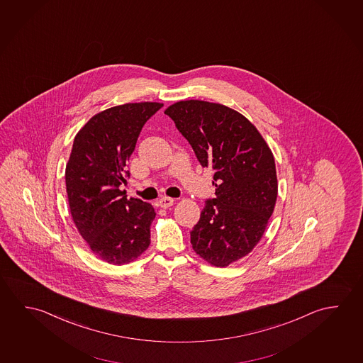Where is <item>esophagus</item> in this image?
Wrapping results in <instances>:
<instances>
[{"instance_id":"esophagus-1","label":"esophagus","mask_w":363,"mask_h":363,"mask_svg":"<svg viewBox=\"0 0 363 363\" xmlns=\"http://www.w3.org/2000/svg\"><path fill=\"white\" fill-rule=\"evenodd\" d=\"M172 204H174V199L170 197H162L159 201V206L161 208H169V207H172Z\"/></svg>"}]
</instances>
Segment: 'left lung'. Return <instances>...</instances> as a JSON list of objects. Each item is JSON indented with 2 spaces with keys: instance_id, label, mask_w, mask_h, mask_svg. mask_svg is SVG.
Wrapping results in <instances>:
<instances>
[{
  "instance_id": "1",
  "label": "left lung",
  "mask_w": 363,
  "mask_h": 363,
  "mask_svg": "<svg viewBox=\"0 0 363 363\" xmlns=\"http://www.w3.org/2000/svg\"><path fill=\"white\" fill-rule=\"evenodd\" d=\"M203 167H212L216 198L207 199L191 242L201 258L228 267L252 252L276 206L271 148L258 129L228 106L184 100L165 111Z\"/></svg>"
}]
</instances>
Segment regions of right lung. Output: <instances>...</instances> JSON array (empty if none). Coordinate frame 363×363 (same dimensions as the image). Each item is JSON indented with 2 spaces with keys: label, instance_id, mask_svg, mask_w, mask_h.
Instances as JSON below:
<instances>
[{
  "label": "right lung",
  "instance_id": "1",
  "mask_svg": "<svg viewBox=\"0 0 363 363\" xmlns=\"http://www.w3.org/2000/svg\"><path fill=\"white\" fill-rule=\"evenodd\" d=\"M164 104L128 103L100 111L74 137L66 191L76 228L91 252L109 264H127L147 249L155 209L127 199V161L142 127Z\"/></svg>",
  "mask_w": 363,
  "mask_h": 363
}]
</instances>
